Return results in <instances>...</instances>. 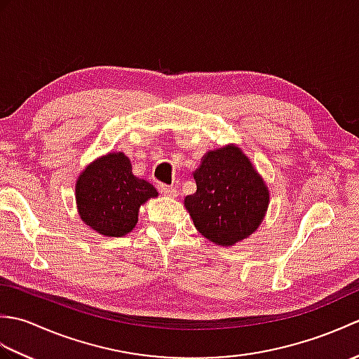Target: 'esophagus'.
<instances>
[{
    "label": "esophagus",
    "instance_id": "34e87169",
    "mask_svg": "<svg viewBox=\"0 0 359 359\" xmlns=\"http://www.w3.org/2000/svg\"><path fill=\"white\" fill-rule=\"evenodd\" d=\"M158 191L166 197H177V194H179L177 189H175L174 187L165 185V184H158Z\"/></svg>",
    "mask_w": 359,
    "mask_h": 359
}]
</instances>
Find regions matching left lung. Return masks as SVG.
Instances as JSON below:
<instances>
[{
    "label": "left lung",
    "mask_w": 359,
    "mask_h": 359,
    "mask_svg": "<svg viewBox=\"0 0 359 359\" xmlns=\"http://www.w3.org/2000/svg\"><path fill=\"white\" fill-rule=\"evenodd\" d=\"M193 175L197 189L185 197V207L203 238L233 247L257 230L270 193L239 147L208 151Z\"/></svg>",
    "instance_id": "left-lung-1"
}]
</instances>
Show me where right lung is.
<instances>
[{
  "label": "right lung",
  "instance_id": "add662e5",
  "mask_svg": "<svg viewBox=\"0 0 359 359\" xmlns=\"http://www.w3.org/2000/svg\"><path fill=\"white\" fill-rule=\"evenodd\" d=\"M157 189L135 177L131 160L123 152H109L88 165L75 184L80 217L106 238H121L133 231L139 208Z\"/></svg>",
  "mask_w": 359,
  "mask_h": 359
}]
</instances>
